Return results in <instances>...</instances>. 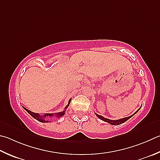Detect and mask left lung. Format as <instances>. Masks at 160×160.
Here are the masks:
<instances>
[{
    "instance_id": "8db88e82",
    "label": "left lung",
    "mask_w": 160,
    "mask_h": 160,
    "mask_svg": "<svg viewBox=\"0 0 160 160\" xmlns=\"http://www.w3.org/2000/svg\"><path fill=\"white\" fill-rule=\"evenodd\" d=\"M141 106L140 107V108H139V109L137 110V111H136L135 113H133V115H132L131 116H129V117H127V118H124L120 119V120H110V119H108V118H104V117H103V116H101V115H98V114H97V113H95V114H96V115H97L98 118L101 119V120H103V121H104V122H108V123H109V124H111V125H119V124H122V123H124V122H125L126 121L128 120L129 119H130L131 118H132L133 115H134L136 114V113L138 111V110L141 109Z\"/></svg>"
}]
</instances>
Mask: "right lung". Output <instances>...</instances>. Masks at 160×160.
<instances>
[{
	"mask_svg": "<svg viewBox=\"0 0 160 160\" xmlns=\"http://www.w3.org/2000/svg\"><path fill=\"white\" fill-rule=\"evenodd\" d=\"M71 101V98L69 100L68 105L65 107V108L63 110V111L59 112H57V113H45V114H44V115H40L39 113H35L31 111V110L24 108V107H23V108H24L25 110H27L28 113H29L32 117L36 119V120H37L38 121L40 122L46 123V122H50V120H47V118H61V117H62L63 115H64L66 110L67 109V108L69 106V104H70Z\"/></svg>",
	"mask_w": 160,
	"mask_h": 160,
	"instance_id": "add662e5",
	"label": "right lung"
}]
</instances>
